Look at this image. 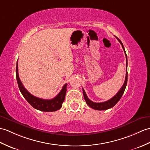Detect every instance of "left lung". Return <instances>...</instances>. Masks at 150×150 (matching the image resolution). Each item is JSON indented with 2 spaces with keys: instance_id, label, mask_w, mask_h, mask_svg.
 Returning a JSON list of instances; mask_svg holds the SVG:
<instances>
[{
  "instance_id": "left-lung-1",
  "label": "left lung",
  "mask_w": 150,
  "mask_h": 150,
  "mask_svg": "<svg viewBox=\"0 0 150 150\" xmlns=\"http://www.w3.org/2000/svg\"><path fill=\"white\" fill-rule=\"evenodd\" d=\"M116 38L117 39V40L120 41V43H121V46H122L123 49L124 50L125 52V56H126V76H125V82L123 83V86L121 87V88L120 89V91L117 92V93L116 94V95L114 96H113L112 98L106 101V102H101V103H96V102H92L91 100H90L88 96L86 95V93L85 92L84 90L83 89H82L83 90V97H84V99L86 100V103L88 104V105L92 108L93 109H95V110H107V109H110V108L113 107L116 104L119 102V100L121 99V96L123 95L124 91L125 90V88H126V86L127 84V79H128V73H127V55L126 54V52H125V48L123 47V45L122 43V42L120 41V40L119 38H117L116 37Z\"/></svg>"
}]
</instances>
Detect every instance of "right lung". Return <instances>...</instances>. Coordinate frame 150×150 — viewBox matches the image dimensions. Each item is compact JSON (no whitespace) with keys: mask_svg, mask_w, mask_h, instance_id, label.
Masks as SVG:
<instances>
[{"mask_svg":"<svg viewBox=\"0 0 150 150\" xmlns=\"http://www.w3.org/2000/svg\"><path fill=\"white\" fill-rule=\"evenodd\" d=\"M16 81L18 82V88L21 93L22 94L25 100L29 102L32 107L34 109H38L44 112H53L60 109L62 103H63L66 93H67V83L64 85L62 87L61 91L59 92L58 95L55 98L50 100H45L38 98L31 95L30 93L27 91V89L24 88L22 82L20 81L18 75V61L16 62Z\"/></svg>","mask_w":150,"mask_h":150,"instance_id":"right-lung-1","label":"right lung"}]
</instances>
